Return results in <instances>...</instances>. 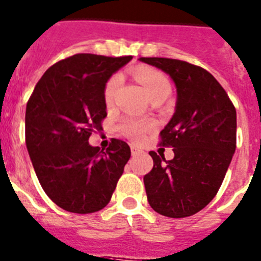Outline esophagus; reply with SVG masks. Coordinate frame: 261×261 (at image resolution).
<instances>
[{"instance_id": "obj_1", "label": "esophagus", "mask_w": 261, "mask_h": 261, "mask_svg": "<svg viewBox=\"0 0 261 261\" xmlns=\"http://www.w3.org/2000/svg\"><path fill=\"white\" fill-rule=\"evenodd\" d=\"M130 151H132V155H138V154H140V152H142V150H141L140 147H137V146H135V145H132V146H130Z\"/></svg>"}]
</instances>
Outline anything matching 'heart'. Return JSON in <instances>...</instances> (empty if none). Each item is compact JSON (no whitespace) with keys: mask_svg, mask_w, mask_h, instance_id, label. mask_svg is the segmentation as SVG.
I'll return each mask as SVG.
<instances>
[{"mask_svg":"<svg viewBox=\"0 0 261 261\" xmlns=\"http://www.w3.org/2000/svg\"><path fill=\"white\" fill-rule=\"evenodd\" d=\"M135 77L142 85L143 89L146 90L150 98L158 97V95H168L171 92V84H169L168 79L158 71L149 70V68H137L135 71ZM120 76H112L107 81L106 87H105V101L109 106L114 102L116 92L120 87ZM119 129L126 137L132 138L135 141H140L147 132L149 124L133 120V119H125L119 125Z\"/></svg>","mask_w":261,"mask_h":261,"instance_id":"b5f03b06","label":"heart"}]
</instances>
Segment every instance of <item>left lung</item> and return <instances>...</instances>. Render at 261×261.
I'll return each mask as SVG.
<instances>
[{
	"label": "left lung",
	"mask_w": 261,
	"mask_h": 261,
	"mask_svg": "<svg viewBox=\"0 0 261 261\" xmlns=\"http://www.w3.org/2000/svg\"><path fill=\"white\" fill-rule=\"evenodd\" d=\"M164 71L177 92L174 114L160 132L173 159L150 151L154 167L143 177L149 204L180 219L197 214L217 194L237 142V112L219 81L202 67L169 58H140Z\"/></svg>",
	"instance_id": "1"
}]
</instances>
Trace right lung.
<instances>
[{
	"label": "right lung",
	"mask_w": 261,
	"mask_h": 261,
	"mask_svg": "<svg viewBox=\"0 0 261 261\" xmlns=\"http://www.w3.org/2000/svg\"><path fill=\"white\" fill-rule=\"evenodd\" d=\"M132 57L75 54L42 75L25 109V143L47 197L73 214H93L110 202L130 147L112 138L106 151L89 145L107 116L105 87Z\"/></svg>",
	"instance_id": "add662e5"
}]
</instances>
